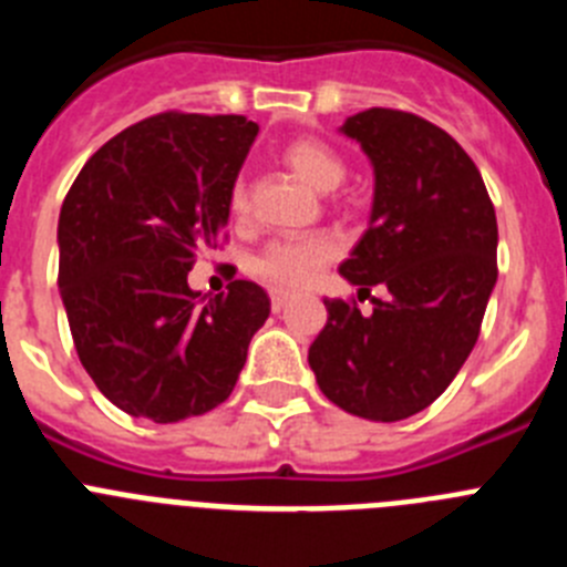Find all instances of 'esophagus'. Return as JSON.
I'll use <instances>...</instances> for the list:
<instances>
[{"instance_id": "obj_1", "label": "esophagus", "mask_w": 567, "mask_h": 567, "mask_svg": "<svg viewBox=\"0 0 567 567\" xmlns=\"http://www.w3.org/2000/svg\"><path fill=\"white\" fill-rule=\"evenodd\" d=\"M269 300H272V312H280V309H284L289 303V295H284V292H278V289H272V292H269Z\"/></svg>"}]
</instances>
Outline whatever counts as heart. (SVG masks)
Listing matches in <instances>:
<instances>
[{
  "label": "heart",
  "mask_w": 567,
  "mask_h": 567,
  "mask_svg": "<svg viewBox=\"0 0 567 567\" xmlns=\"http://www.w3.org/2000/svg\"><path fill=\"white\" fill-rule=\"evenodd\" d=\"M289 167L298 178L318 193H332L343 184L346 162L329 144L318 138H298L284 150ZM229 213L235 218L247 215V187L235 182L229 189ZM340 255V240L332 233L300 235V238H275L252 258V275L280 292H298L312 287L323 269Z\"/></svg>",
  "instance_id": "1"
}]
</instances>
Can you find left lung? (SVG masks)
Instances as JSON below:
<instances>
[{
	"label": "left lung",
	"instance_id": "left-lung-1",
	"mask_svg": "<svg viewBox=\"0 0 567 567\" xmlns=\"http://www.w3.org/2000/svg\"><path fill=\"white\" fill-rule=\"evenodd\" d=\"M340 133L374 169L369 229L340 264L358 298L323 300L309 346L320 392L343 412L394 423L449 389L480 338L497 284V215L477 164L437 124L389 107L349 115Z\"/></svg>",
	"mask_w": 567,
	"mask_h": 567
}]
</instances>
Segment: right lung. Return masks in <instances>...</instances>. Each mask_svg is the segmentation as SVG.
Here are the masks:
<instances>
[{"mask_svg": "<svg viewBox=\"0 0 567 567\" xmlns=\"http://www.w3.org/2000/svg\"><path fill=\"white\" fill-rule=\"evenodd\" d=\"M258 124L158 113L90 155L59 213V292L99 392L133 417L178 423L233 394L267 292L233 280L204 300L187 272L218 247Z\"/></svg>", "mask_w": 567, "mask_h": 567, "instance_id": "add662e5", "label": "right lung"}]
</instances>
